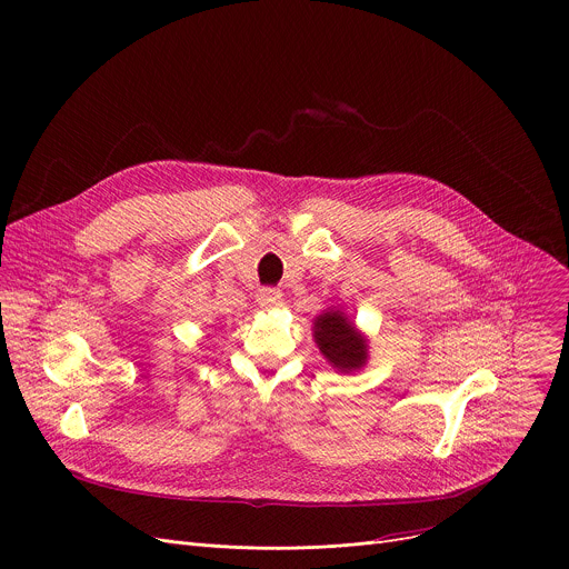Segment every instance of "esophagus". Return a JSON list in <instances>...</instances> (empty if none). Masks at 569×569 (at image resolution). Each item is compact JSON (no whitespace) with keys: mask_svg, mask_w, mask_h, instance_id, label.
Segmentation results:
<instances>
[{"mask_svg":"<svg viewBox=\"0 0 569 569\" xmlns=\"http://www.w3.org/2000/svg\"><path fill=\"white\" fill-rule=\"evenodd\" d=\"M281 299H283L281 290H274V288H263V290L259 292V306L266 308V310L281 306Z\"/></svg>","mask_w":569,"mask_h":569,"instance_id":"esophagus-1","label":"esophagus"}]
</instances>
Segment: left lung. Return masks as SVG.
I'll use <instances>...</instances> for the list:
<instances>
[{
  "instance_id": "8db88e82",
  "label": "left lung",
  "mask_w": 569,
  "mask_h": 569,
  "mask_svg": "<svg viewBox=\"0 0 569 569\" xmlns=\"http://www.w3.org/2000/svg\"><path fill=\"white\" fill-rule=\"evenodd\" d=\"M315 341L332 368L359 370L368 359V341L341 310H328L315 319Z\"/></svg>"
}]
</instances>
